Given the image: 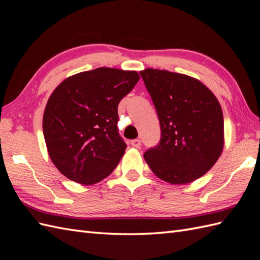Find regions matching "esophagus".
Here are the masks:
<instances>
[{
  "instance_id": "esophagus-1",
  "label": "esophagus",
  "mask_w": 260,
  "mask_h": 260,
  "mask_svg": "<svg viewBox=\"0 0 260 260\" xmlns=\"http://www.w3.org/2000/svg\"><path fill=\"white\" fill-rule=\"evenodd\" d=\"M131 145L133 147H136V148H140L141 147V140L136 139V140H133L131 141Z\"/></svg>"
}]
</instances>
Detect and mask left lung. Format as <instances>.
<instances>
[{"label":"left lung","mask_w":260,"mask_h":260,"mask_svg":"<svg viewBox=\"0 0 260 260\" xmlns=\"http://www.w3.org/2000/svg\"><path fill=\"white\" fill-rule=\"evenodd\" d=\"M157 112L158 145L144 153L148 167L170 184H186L206 174L223 150L222 109L200 80L147 68L140 71Z\"/></svg>","instance_id":"obj_1"}]
</instances>
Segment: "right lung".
<instances>
[{
  "label": "right lung",
  "instance_id": "1",
  "mask_svg": "<svg viewBox=\"0 0 260 260\" xmlns=\"http://www.w3.org/2000/svg\"><path fill=\"white\" fill-rule=\"evenodd\" d=\"M140 80L137 71L97 68L66 78L49 97L43 135L66 178L90 185L117 167L126 144L117 131L118 104Z\"/></svg>",
  "mask_w": 260,
  "mask_h": 260
}]
</instances>
